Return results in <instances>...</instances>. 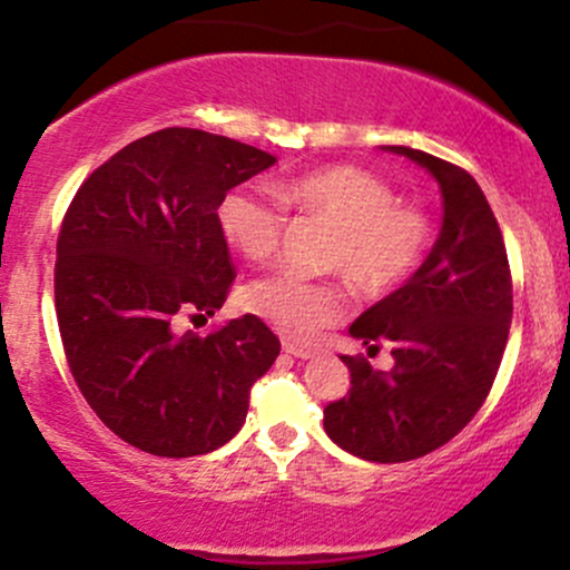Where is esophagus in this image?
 <instances>
[{"label":"esophagus","mask_w":570,"mask_h":570,"mask_svg":"<svg viewBox=\"0 0 570 570\" xmlns=\"http://www.w3.org/2000/svg\"><path fill=\"white\" fill-rule=\"evenodd\" d=\"M284 351L294 358H311L313 356L311 348H305V345H294V343H284Z\"/></svg>","instance_id":"34e87169"}]
</instances>
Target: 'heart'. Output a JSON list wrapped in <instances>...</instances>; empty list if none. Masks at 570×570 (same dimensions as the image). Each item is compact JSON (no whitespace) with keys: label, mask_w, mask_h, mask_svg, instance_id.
<instances>
[{"label":"heart","mask_w":570,"mask_h":570,"mask_svg":"<svg viewBox=\"0 0 570 570\" xmlns=\"http://www.w3.org/2000/svg\"><path fill=\"white\" fill-rule=\"evenodd\" d=\"M286 208L335 227L332 271L345 273L370 297L402 286L429 248V219L415 206L358 166H330L284 181L276 189ZM217 225L227 246L246 259H267L284 235V208L257 187L222 195ZM240 307L289 337H311L348 311V292L335 281H307L294 273H267L240 289Z\"/></svg>","instance_id":"b5f03b06"}]
</instances>
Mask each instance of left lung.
<instances>
[{
	"mask_svg": "<svg viewBox=\"0 0 570 570\" xmlns=\"http://www.w3.org/2000/svg\"><path fill=\"white\" fill-rule=\"evenodd\" d=\"M434 176L442 230L412 276L351 324L367 353L389 345L394 370L343 356L348 396L324 407V431L375 463L429 455L485 402L512 324V276L499 222L472 174L412 147H385Z\"/></svg>",
	"mask_w": 570,
	"mask_h": 570,
	"instance_id": "8db88e82",
	"label": "left lung"
}]
</instances>
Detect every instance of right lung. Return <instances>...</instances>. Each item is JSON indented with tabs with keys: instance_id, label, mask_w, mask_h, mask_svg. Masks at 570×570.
Returning a JSON list of instances; mask_svg holds the SVG:
<instances>
[{
	"instance_id": "right-lung-1",
	"label": "right lung",
	"mask_w": 570,
	"mask_h": 570,
	"mask_svg": "<svg viewBox=\"0 0 570 570\" xmlns=\"http://www.w3.org/2000/svg\"><path fill=\"white\" fill-rule=\"evenodd\" d=\"M273 163L227 136L166 128L98 166L63 217L56 313L71 375L104 426L144 453L230 442L276 362L278 337L252 313L206 337L176 332L225 305L235 273L217 206Z\"/></svg>"
}]
</instances>
